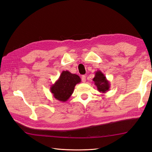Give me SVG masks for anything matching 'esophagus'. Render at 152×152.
Returning a JSON list of instances; mask_svg holds the SVG:
<instances>
[{"label":"esophagus","mask_w":152,"mask_h":152,"mask_svg":"<svg viewBox=\"0 0 152 152\" xmlns=\"http://www.w3.org/2000/svg\"><path fill=\"white\" fill-rule=\"evenodd\" d=\"M81 79H82V82L83 83H85L86 82V76L85 75H83L81 77Z\"/></svg>","instance_id":"obj_1"}]
</instances>
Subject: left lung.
<instances>
[{"instance_id":"obj_1","label":"left lung","mask_w":152,"mask_h":152,"mask_svg":"<svg viewBox=\"0 0 152 152\" xmlns=\"http://www.w3.org/2000/svg\"><path fill=\"white\" fill-rule=\"evenodd\" d=\"M92 80L96 86L98 91L102 93H106L110 90V83L101 71H97L95 73V76Z\"/></svg>"}]
</instances>
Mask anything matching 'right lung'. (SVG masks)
Returning a JSON list of instances; mask_svg holds the SVG:
<instances>
[{"mask_svg":"<svg viewBox=\"0 0 152 152\" xmlns=\"http://www.w3.org/2000/svg\"><path fill=\"white\" fill-rule=\"evenodd\" d=\"M80 81L79 75L63 71L59 79L50 86V91L56 100L66 102L73 94L75 85Z\"/></svg>","mask_w":152,"mask_h":152,"instance_id":"1","label":"right lung"}]
</instances>
